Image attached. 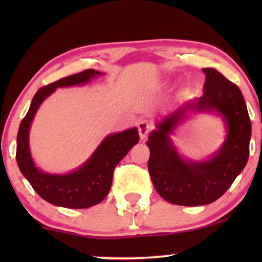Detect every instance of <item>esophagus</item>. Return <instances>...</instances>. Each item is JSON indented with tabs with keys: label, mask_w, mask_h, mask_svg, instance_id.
<instances>
[{
	"label": "esophagus",
	"mask_w": 262,
	"mask_h": 262,
	"mask_svg": "<svg viewBox=\"0 0 262 262\" xmlns=\"http://www.w3.org/2000/svg\"><path fill=\"white\" fill-rule=\"evenodd\" d=\"M137 126H138L139 137H141V139H145L150 131V124L146 120H141V121H138Z\"/></svg>",
	"instance_id": "obj_1"
}]
</instances>
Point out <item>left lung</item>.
<instances>
[{
	"label": "left lung",
	"mask_w": 262,
	"mask_h": 262,
	"mask_svg": "<svg viewBox=\"0 0 262 262\" xmlns=\"http://www.w3.org/2000/svg\"><path fill=\"white\" fill-rule=\"evenodd\" d=\"M203 73V95L182 102L161 118L146 143L152 184L164 200L175 205H207L221 198L249 157L252 124L241 91L212 68H205ZM192 114H214L226 128L220 148L202 160L182 156L171 138Z\"/></svg>",
	"instance_id": "8db88e82"
}]
</instances>
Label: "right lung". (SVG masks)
Segmentation results:
<instances>
[{
  "mask_svg": "<svg viewBox=\"0 0 262 262\" xmlns=\"http://www.w3.org/2000/svg\"><path fill=\"white\" fill-rule=\"evenodd\" d=\"M102 75L105 73L88 69L40 88L20 124L16 138L17 166L34 191L52 205L87 209L101 203L111 189L114 168L139 141L137 127L107 135L85 162L68 173H48L35 164L30 148V130L41 103L56 89L85 85Z\"/></svg>",
  "mask_w": 262,
  "mask_h": 262,
  "instance_id": "right-lung-1",
  "label": "right lung"
}]
</instances>
